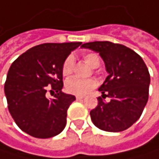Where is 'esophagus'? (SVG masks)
I'll use <instances>...</instances> for the list:
<instances>
[{
  "label": "esophagus",
  "instance_id": "esophagus-1",
  "mask_svg": "<svg viewBox=\"0 0 159 159\" xmlns=\"http://www.w3.org/2000/svg\"><path fill=\"white\" fill-rule=\"evenodd\" d=\"M84 99V96H76V100H82Z\"/></svg>",
  "mask_w": 159,
  "mask_h": 159
}]
</instances>
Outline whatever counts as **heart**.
<instances>
[{
    "mask_svg": "<svg viewBox=\"0 0 159 159\" xmlns=\"http://www.w3.org/2000/svg\"><path fill=\"white\" fill-rule=\"evenodd\" d=\"M84 61L90 68H98L101 63L100 56L95 52H86L83 54ZM74 67V58L72 55H70L65 60L62 67V73L64 76H69L72 73ZM97 86V81L93 78L89 79H79L76 77L70 78L66 81L65 88L66 90L74 95L85 96L89 92H90Z\"/></svg>",
    "mask_w": 159,
    "mask_h": 159,
    "instance_id": "heart-1",
    "label": "heart"
}]
</instances>
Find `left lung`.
Here are the masks:
<instances>
[{"mask_svg": "<svg viewBox=\"0 0 159 159\" xmlns=\"http://www.w3.org/2000/svg\"><path fill=\"white\" fill-rule=\"evenodd\" d=\"M81 48L98 52L108 73L99 91L110 101L98 97V106L89 112L93 124L107 132L129 128L148 101L150 74L144 61L133 50L109 41L89 42Z\"/></svg>", "mask_w": 159, "mask_h": 159, "instance_id": "left-lung-1", "label": "left lung"}]
</instances>
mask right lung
<instances>
[{
    "instance_id": "obj_1",
    "label": "right lung",
    "mask_w": 159,
    "mask_h": 159,
    "mask_svg": "<svg viewBox=\"0 0 159 159\" xmlns=\"http://www.w3.org/2000/svg\"><path fill=\"white\" fill-rule=\"evenodd\" d=\"M81 44H40L23 52L11 65L4 94L9 112L23 132L35 138L48 139L64 130L67 110L75 97L61 90L62 67L70 53ZM50 85L54 97L49 99L47 90Z\"/></svg>"
}]
</instances>
